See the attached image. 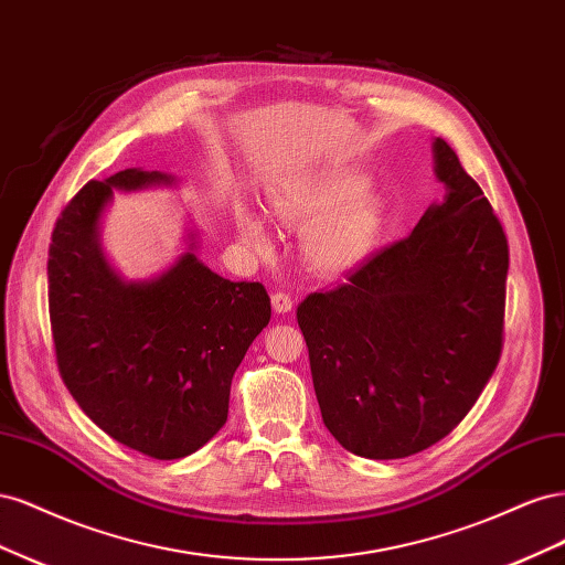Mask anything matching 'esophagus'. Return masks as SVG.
Masks as SVG:
<instances>
[{
  "instance_id": "obj_1",
  "label": "esophagus",
  "mask_w": 565,
  "mask_h": 565,
  "mask_svg": "<svg viewBox=\"0 0 565 565\" xmlns=\"http://www.w3.org/2000/svg\"><path fill=\"white\" fill-rule=\"evenodd\" d=\"M270 303H273V311H276V313H289V311H292V297H289V295H285V292H276V295H270Z\"/></svg>"
}]
</instances>
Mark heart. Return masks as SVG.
<instances>
[{"instance_id": "b5f03b06", "label": "heart", "mask_w": 565, "mask_h": 565, "mask_svg": "<svg viewBox=\"0 0 565 565\" xmlns=\"http://www.w3.org/2000/svg\"><path fill=\"white\" fill-rule=\"evenodd\" d=\"M370 183L363 172L339 169L268 188L270 212L287 228L306 233V259L320 276H349L377 252L386 228V202L367 191ZM235 221L247 245L270 249V235L259 214L241 204Z\"/></svg>"}]
</instances>
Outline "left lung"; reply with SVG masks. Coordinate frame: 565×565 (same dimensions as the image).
Returning <instances> with one entry per match:
<instances>
[{
	"instance_id": "1",
	"label": "left lung",
	"mask_w": 565,
	"mask_h": 565,
	"mask_svg": "<svg viewBox=\"0 0 565 565\" xmlns=\"http://www.w3.org/2000/svg\"><path fill=\"white\" fill-rule=\"evenodd\" d=\"M434 172L446 198L415 231L297 309L322 422L341 448L370 459L446 438L502 353L507 235L443 139Z\"/></svg>"
}]
</instances>
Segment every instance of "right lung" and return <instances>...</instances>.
<instances>
[{"instance_id": "obj_1", "label": "right lung", "mask_w": 565, "mask_h": 565, "mask_svg": "<svg viewBox=\"0 0 565 565\" xmlns=\"http://www.w3.org/2000/svg\"><path fill=\"white\" fill-rule=\"evenodd\" d=\"M177 185L125 169L89 181L56 221L49 247V316L61 377L98 429L156 459H181L228 419L231 382L270 320L262 282H231L188 249L148 280H125L100 245L113 191Z\"/></svg>"}]
</instances>
